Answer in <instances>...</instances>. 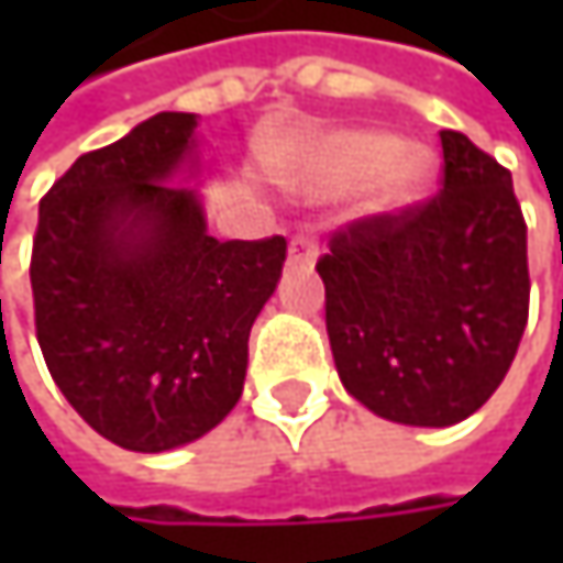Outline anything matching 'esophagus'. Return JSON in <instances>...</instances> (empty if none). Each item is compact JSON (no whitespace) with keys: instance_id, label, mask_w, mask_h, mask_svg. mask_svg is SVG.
<instances>
[{"instance_id":"34e87169","label":"esophagus","mask_w":563,"mask_h":563,"mask_svg":"<svg viewBox=\"0 0 563 563\" xmlns=\"http://www.w3.org/2000/svg\"><path fill=\"white\" fill-rule=\"evenodd\" d=\"M316 257H319V244H316V238H309V234H296V238L289 241V264H292V267H299V271H312V267H316Z\"/></svg>"}]
</instances>
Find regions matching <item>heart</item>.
Masks as SVG:
<instances>
[{
  "mask_svg": "<svg viewBox=\"0 0 563 563\" xmlns=\"http://www.w3.org/2000/svg\"><path fill=\"white\" fill-rule=\"evenodd\" d=\"M289 185L309 191L349 188L368 178L382 181V201L388 208L410 205L427 178L430 159L417 150H407L404 140L378 130H339L316 140L286 172Z\"/></svg>",
  "mask_w": 563,
  "mask_h": 563,
  "instance_id": "heart-1",
  "label": "heart"
}]
</instances>
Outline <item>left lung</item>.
I'll return each mask as SVG.
<instances>
[{
  "instance_id": "obj_1",
  "label": "left lung",
  "mask_w": 563,
  "mask_h": 563,
  "mask_svg": "<svg viewBox=\"0 0 563 563\" xmlns=\"http://www.w3.org/2000/svg\"><path fill=\"white\" fill-rule=\"evenodd\" d=\"M443 188L335 231L316 271L345 391L410 427H450L503 385L528 322V228L511 172L440 133Z\"/></svg>"
}]
</instances>
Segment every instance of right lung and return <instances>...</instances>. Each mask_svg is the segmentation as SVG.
I'll list each match as a JSON object with an SVG mask.
<instances>
[{
    "mask_svg": "<svg viewBox=\"0 0 563 563\" xmlns=\"http://www.w3.org/2000/svg\"><path fill=\"white\" fill-rule=\"evenodd\" d=\"M195 113L84 153L38 205L35 332L67 404L110 443L166 453L244 391L247 339L286 241H218L195 188Z\"/></svg>",
    "mask_w": 563,
    "mask_h": 563,
    "instance_id": "1",
    "label": "right lung"
}]
</instances>
